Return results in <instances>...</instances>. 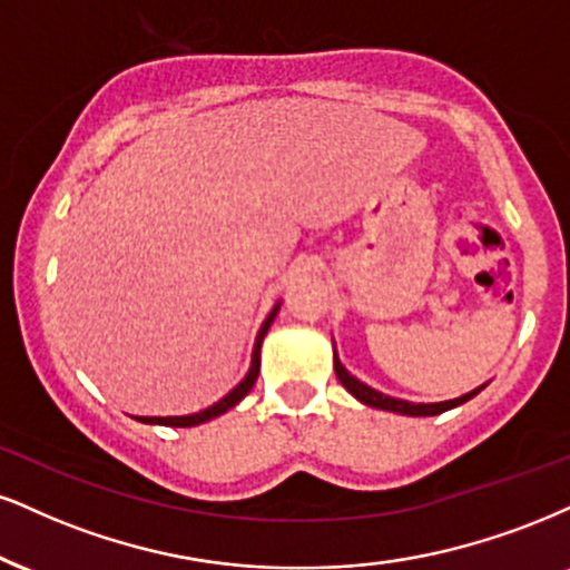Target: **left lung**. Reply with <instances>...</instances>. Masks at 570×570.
<instances>
[{
	"mask_svg": "<svg viewBox=\"0 0 570 570\" xmlns=\"http://www.w3.org/2000/svg\"><path fill=\"white\" fill-rule=\"evenodd\" d=\"M333 364H335V375H338V381L343 383V389H346V391H348L351 396H354V399H360L362 404H367V406H375V410H385V412L410 414V417H433V414H441V412L452 410V406H460V404H465L468 399H473L475 393H481V391H483V385H481V389H475V391H470V393H462L460 399H449V402H435V404H414V402H404V399H393V396H385V393L375 391V389H370L367 383L356 381V377L351 375V372H348L346 367H343L341 360H338V354H333Z\"/></svg>",
	"mask_w": 570,
	"mask_h": 570,
	"instance_id": "8db88e82",
	"label": "left lung"
}]
</instances>
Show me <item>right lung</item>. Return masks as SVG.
I'll return each instance as SVG.
<instances>
[{
    "instance_id": "obj_1",
    "label": "right lung",
    "mask_w": 570,
    "mask_h": 570,
    "mask_svg": "<svg viewBox=\"0 0 570 570\" xmlns=\"http://www.w3.org/2000/svg\"><path fill=\"white\" fill-rule=\"evenodd\" d=\"M277 312H279V304H274V308L269 312V317L264 320L262 330H258L256 343H253V356H250V370H248V375H245L243 381L237 383L235 389H232V391L227 393V396L219 399V402H216V404H210L208 410H203V412H195V414H181V417H137L139 423H147V425H171V428H193V425L208 423V420L219 417V414H224L227 410H232V406H235V404H240L243 399L248 396V393H250L253 383H256L258 370H262V343H264V335L269 333V327H272L274 317H277Z\"/></svg>"
}]
</instances>
